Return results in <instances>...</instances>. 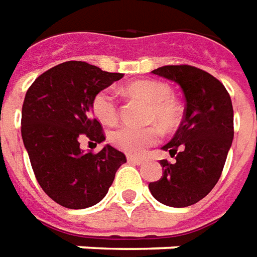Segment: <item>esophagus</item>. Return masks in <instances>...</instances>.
<instances>
[{
	"label": "esophagus",
	"instance_id": "1",
	"mask_svg": "<svg viewBox=\"0 0 257 257\" xmlns=\"http://www.w3.org/2000/svg\"><path fill=\"white\" fill-rule=\"evenodd\" d=\"M127 161L128 162H133V164H137V165H140V164H143L146 159L141 158V157H134V155H127Z\"/></svg>",
	"mask_w": 257,
	"mask_h": 257
}]
</instances>
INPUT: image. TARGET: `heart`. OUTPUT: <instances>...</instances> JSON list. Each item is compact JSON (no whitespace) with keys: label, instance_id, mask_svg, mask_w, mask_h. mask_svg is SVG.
<instances>
[{"label":"heart","instance_id":"1","mask_svg":"<svg viewBox=\"0 0 257 257\" xmlns=\"http://www.w3.org/2000/svg\"><path fill=\"white\" fill-rule=\"evenodd\" d=\"M127 91L132 95L144 99L151 105L148 121L157 123L164 130H172L179 123L182 109L171 96V88L158 81H137L128 85ZM93 114L105 124H114L118 118V105L116 92L111 88L99 91L92 100ZM161 139V130L157 125L136 128L123 125L110 133L109 141L113 147L125 154L139 155L148 147L157 144Z\"/></svg>","mask_w":257,"mask_h":257}]
</instances>
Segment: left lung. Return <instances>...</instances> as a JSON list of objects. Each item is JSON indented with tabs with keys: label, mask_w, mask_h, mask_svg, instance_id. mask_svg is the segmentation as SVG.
Instances as JSON below:
<instances>
[{
	"label": "left lung",
	"mask_w": 257,
	"mask_h": 257,
	"mask_svg": "<svg viewBox=\"0 0 257 257\" xmlns=\"http://www.w3.org/2000/svg\"><path fill=\"white\" fill-rule=\"evenodd\" d=\"M152 74L179 85L186 106L178 132L162 147L175 162L162 159V178L148 187L165 206H192L213 190L225 165L233 139L231 96L217 78L192 65H165Z\"/></svg>",
	"instance_id": "left-lung-1"
}]
</instances>
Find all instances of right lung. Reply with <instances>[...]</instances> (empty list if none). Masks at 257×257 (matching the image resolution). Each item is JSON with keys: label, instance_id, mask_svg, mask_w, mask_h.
I'll use <instances>...</instances> for the list:
<instances>
[{"label": "right lung", "instance_id": "1", "mask_svg": "<svg viewBox=\"0 0 257 257\" xmlns=\"http://www.w3.org/2000/svg\"><path fill=\"white\" fill-rule=\"evenodd\" d=\"M123 78L85 61H65L35 79L25 95L21 133L35 176L44 193L60 206L79 210L106 196L125 155L111 146L96 154L81 141L99 144L102 125L92 117L99 91Z\"/></svg>", "mask_w": 257, "mask_h": 257}]
</instances>
